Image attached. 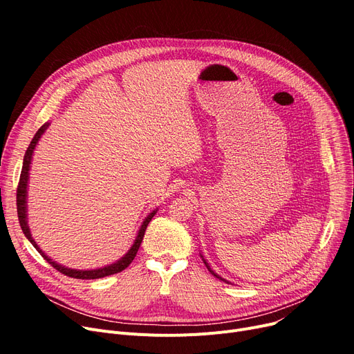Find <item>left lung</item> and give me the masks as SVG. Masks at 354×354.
<instances>
[{
  "mask_svg": "<svg viewBox=\"0 0 354 354\" xmlns=\"http://www.w3.org/2000/svg\"><path fill=\"white\" fill-rule=\"evenodd\" d=\"M203 263H205V266H207V268H208V270H209V271H211V272H212V274H214V277H216V278H219V280H222V278H221V277H219V275H216V274H215V272H214V271H212V270H211V268H209V267H208V264H207V261H205V259H203Z\"/></svg>",
  "mask_w": 354,
  "mask_h": 354,
  "instance_id": "8db88e82",
  "label": "left lung"
}]
</instances>
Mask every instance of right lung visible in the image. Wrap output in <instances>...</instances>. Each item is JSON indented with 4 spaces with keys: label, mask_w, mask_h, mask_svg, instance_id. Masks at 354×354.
I'll use <instances>...</instances> for the list:
<instances>
[{
    "label": "right lung",
    "mask_w": 354,
    "mask_h": 354,
    "mask_svg": "<svg viewBox=\"0 0 354 354\" xmlns=\"http://www.w3.org/2000/svg\"><path fill=\"white\" fill-rule=\"evenodd\" d=\"M48 123L43 124L39 132H37L30 143V146L27 147V152L24 155V162H23V169H21V175H20V182H18V187H17V214H18V221H20V225H21V230L24 232V235L28 238L30 243L34 245V248L39 251L41 254V257L46 259V261L48 264H51L55 270L60 271L62 274L67 275V277H71V278H77V280H96V278H102V277H107V275H111V274H116V272H120L123 270H126L129 267V264L133 261L136 254H138V250L142 244V239H143V235H145V231L149 225V222H151V219L153 218V215L156 214L155 211L147 215V218L143 221V224L139 230V234L135 239V244L133 247L129 250V252L120 259V261L111 264L109 267H104V268H99V270H90V271H83V270H70V268H66V267H62L59 266L57 263L51 261V259L39 248V245H37L34 243V239L30 234V228L27 225V218H26V196H27V180H28V171H30V163H31V156H32V152H34V147L37 145V142H39V139L41 138V135L44 133V130L47 129Z\"/></svg>",
    "instance_id": "obj_1"
}]
</instances>
